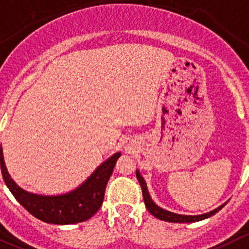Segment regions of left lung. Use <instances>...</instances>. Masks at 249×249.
Returning a JSON list of instances; mask_svg holds the SVG:
<instances>
[{"label":"left lung","instance_id":"left-lung-1","mask_svg":"<svg viewBox=\"0 0 249 249\" xmlns=\"http://www.w3.org/2000/svg\"><path fill=\"white\" fill-rule=\"evenodd\" d=\"M136 175H137V178H138V181H139V184H141V187H142V192H143V198H144V203H145L146 209H148L149 213H150V214H153L154 216L158 217V219H160V220H164V221L179 222V224H184V222H197V221H200V220H204V219H208V217L213 216V215L216 214L219 210H221L222 208L225 207V204H226V203H225V204L220 205L219 208L214 209L213 212L205 213V214H202V215H179V214H175V213L167 212V210H165V209H162V208L158 207V205H156L155 203L151 200L150 194H149L148 188H146L145 181H144V178L142 177V175L139 174L138 170H137Z\"/></svg>","mask_w":249,"mask_h":249}]
</instances>
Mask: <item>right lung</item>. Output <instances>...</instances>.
Listing matches in <instances>:
<instances>
[{
	"instance_id": "add662e5",
	"label": "right lung",
	"mask_w": 249,
	"mask_h": 249,
	"mask_svg": "<svg viewBox=\"0 0 249 249\" xmlns=\"http://www.w3.org/2000/svg\"><path fill=\"white\" fill-rule=\"evenodd\" d=\"M121 153L104 161L90 177L78 188L61 196H41L20 188L9 176L0 148V165L4 183L18 202L41 221L55 225H70L90 219L103 205L106 184L112 175Z\"/></svg>"
}]
</instances>
